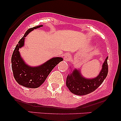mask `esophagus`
I'll use <instances>...</instances> for the list:
<instances>
[{"instance_id": "34e87169", "label": "esophagus", "mask_w": 121, "mask_h": 121, "mask_svg": "<svg viewBox=\"0 0 121 121\" xmlns=\"http://www.w3.org/2000/svg\"><path fill=\"white\" fill-rule=\"evenodd\" d=\"M71 59V56H70V54L69 53H66L64 57V60L66 61H68Z\"/></svg>"}]
</instances>
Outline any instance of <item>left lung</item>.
<instances>
[{"mask_svg":"<svg viewBox=\"0 0 121 121\" xmlns=\"http://www.w3.org/2000/svg\"><path fill=\"white\" fill-rule=\"evenodd\" d=\"M107 57L102 65V69L96 77L85 78L81 74L80 69H72L71 73L68 75L66 85L70 92L78 95L89 94L95 91L102 84L108 73Z\"/></svg>","mask_w":121,"mask_h":121,"instance_id":"8db88e82","label":"left lung"}]
</instances>
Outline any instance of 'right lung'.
Listing matches in <instances>:
<instances>
[{
  "label": "right lung",
  "instance_id": "add662e5",
  "mask_svg": "<svg viewBox=\"0 0 121 121\" xmlns=\"http://www.w3.org/2000/svg\"><path fill=\"white\" fill-rule=\"evenodd\" d=\"M43 26L39 25L28 30L16 45L12 55V69L15 80L19 85L29 88H37L41 86L52 69L63 60L60 57H52L43 64L32 66L27 64L22 57L19 49L24 46L26 36L31 31Z\"/></svg>",
  "mask_w": 121,
  "mask_h": 121
}]
</instances>
